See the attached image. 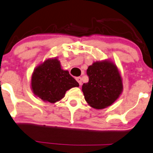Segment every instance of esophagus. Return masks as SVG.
Here are the masks:
<instances>
[{"instance_id":"34e87169","label":"esophagus","mask_w":153,"mask_h":153,"mask_svg":"<svg viewBox=\"0 0 153 153\" xmlns=\"http://www.w3.org/2000/svg\"><path fill=\"white\" fill-rule=\"evenodd\" d=\"M76 80L78 82L79 84V85H82V78H81V77H76Z\"/></svg>"}]
</instances>
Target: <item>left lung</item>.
I'll use <instances>...</instances> for the list:
<instances>
[{"mask_svg":"<svg viewBox=\"0 0 153 153\" xmlns=\"http://www.w3.org/2000/svg\"><path fill=\"white\" fill-rule=\"evenodd\" d=\"M88 83L82 91L88 104L94 108L109 106L119 97L123 90L122 79L117 67L111 62H94L86 70Z\"/></svg>","mask_w":153,"mask_h":153,"instance_id":"left-lung-1","label":"left lung"}]
</instances>
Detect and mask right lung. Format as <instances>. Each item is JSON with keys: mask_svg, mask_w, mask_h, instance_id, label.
<instances>
[{"mask_svg": "<svg viewBox=\"0 0 153 153\" xmlns=\"http://www.w3.org/2000/svg\"><path fill=\"white\" fill-rule=\"evenodd\" d=\"M31 84L34 94L50 103L59 101L67 90L79 86L69 71L62 70L56 59H48L38 66L32 76Z\"/></svg>", "mask_w": 153, "mask_h": 153, "instance_id": "add662e5", "label": "right lung"}]
</instances>
